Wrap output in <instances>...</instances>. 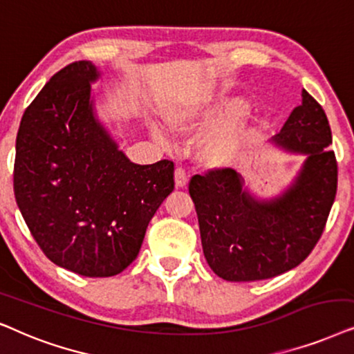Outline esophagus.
<instances>
[{
  "label": "esophagus",
  "mask_w": 354,
  "mask_h": 354,
  "mask_svg": "<svg viewBox=\"0 0 354 354\" xmlns=\"http://www.w3.org/2000/svg\"><path fill=\"white\" fill-rule=\"evenodd\" d=\"M174 185L176 187H185L187 185V174L183 168L174 169Z\"/></svg>",
  "instance_id": "esophagus-1"
}]
</instances>
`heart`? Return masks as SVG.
<instances>
[{"label":"heart","mask_w":354,"mask_h":354,"mask_svg":"<svg viewBox=\"0 0 354 354\" xmlns=\"http://www.w3.org/2000/svg\"><path fill=\"white\" fill-rule=\"evenodd\" d=\"M244 98L202 97L165 108L163 120L174 133L189 134L212 128L248 110ZM155 139L165 142V136L153 128ZM254 138V128L248 122L232 120L202 136L196 144V157L207 168L223 169L238 167L246 157Z\"/></svg>","instance_id":"b5f03b06"}]
</instances>
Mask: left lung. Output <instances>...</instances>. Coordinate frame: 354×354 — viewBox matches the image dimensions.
Returning a JSON list of instances; mask_svg holds the SVG:
<instances>
[{"instance_id": "obj_1", "label": "left lung", "mask_w": 354, "mask_h": 354, "mask_svg": "<svg viewBox=\"0 0 354 354\" xmlns=\"http://www.w3.org/2000/svg\"><path fill=\"white\" fill-rule=\"evenodd\" d=\"M272 142L306 155L288 189L270 201L251 196L232 168L196 174L189 194L196 205L202 249L212 270L226 281H256L299 266L322 236L337 194V160L322 106L303 91Z\"/></svg>"}]
</instances>
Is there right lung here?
Segmentation results:
<instances>
[{"label":"right lung","instance_id":"1","mask_svg":"<svg viewBox=\"0 0 354 354\" xmlns=\"http://www.w3.org/2000/svg\"><path fill=\"white\" fill-rule=\"evenodd\" d=\"M100 71L75 61L24 113L14 196L41 251L84 277H113L138 257L145 230L174 187V165H136L97 120L91 84Z\"/></svg>","mask_w":354,"mask_h":354}]
</instances>
